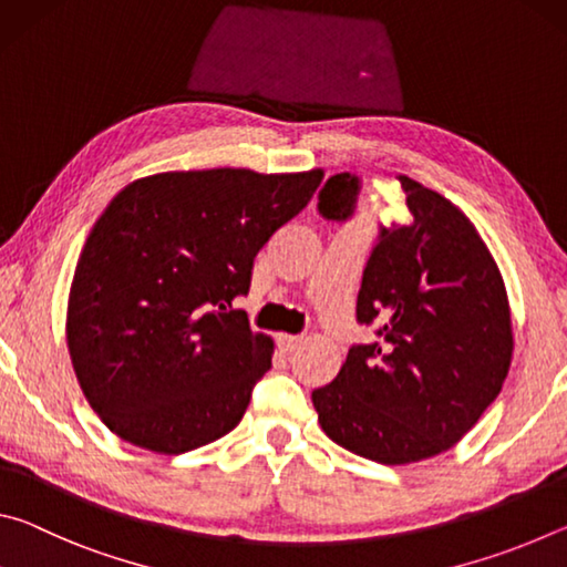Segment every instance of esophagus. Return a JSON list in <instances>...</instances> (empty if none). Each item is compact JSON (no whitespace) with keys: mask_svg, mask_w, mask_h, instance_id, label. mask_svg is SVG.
Instances as JSON below:
<instances>
[{"mask_svg":"<svg viewBox=\"0 0 567 567\" xmlns=\"http://www.w3.org/2000/svg\"><path fill=\"white\" fill-rule=\"evenodd\" d=\"M300 342H302V334H287V332L277 334V344H280L282 352H292Z\"/></svg>","mask_w":567,"mask_h":567,"instance_id":"34e87169","label":"esophagus"}]
</instances>
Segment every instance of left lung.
Instances as JSON below:
<instances>
[{
  "mask_svg": "<svg viewBox=\"0 0 567 567\" xmlns=\"http://www.w3.org/2000/svg\"><path fill=\"white\" fill-rule=\"evenodd\" d=\"M410 223L382 227L362 275L358 320L378 340L352 344L330 385L312 392L332 443L382 465H410L457 445L501 395L513 360L503 275L460 209L400 175ZM360 182L334 175L320 213L348 219Z\"/></svg>",
  "mask_w": 567,
  "mask_h": 567,
  "instance_id": "obj_1",
  "label": "left lung"
}]
</instances>
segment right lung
I'll return each instance as SVG.
<instances>
[{
    "instance_id": "obj_1",
    "label": "right lung",
    "mask_w": 567,
    "mask_h": 567,
    "mask_svg": "<svg viewBox=\"0 0 567 567\" xmlns=\"http://www.w3.org/2000/svg\"><path fill=\"white\" fill-rule=\"evenodd\" d=\"M322 177L159 172L104 207L74 267L66 348L84 398L124 443L179 455L237 427L275 342L233 302Z\"/></svg>"
}]
</instances>
